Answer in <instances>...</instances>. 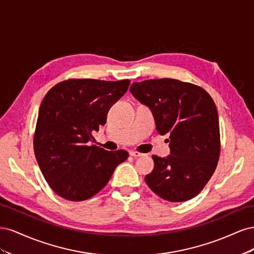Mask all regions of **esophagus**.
Masks as SVG:
<instances>
[{"label":"esophagus","mask_w":254,"mask_h":254,"mask_svg":"<svg viewBox=\"0 0 254 254\" xmlns=\"http://www.w3.org/2000/svg\"><path fill=\"white\" fill-rule=\"evenodd\" d=\"M129 155L130 156H132V157H141V156H143V153H141V152H139V151H134V150H130L129 151Z\"/></svg>","instance_id":"esophagus-1"}]
</instances>
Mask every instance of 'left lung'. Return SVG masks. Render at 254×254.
Returning a JSON list of instances; mask_svg holds the SVG:
<instances>
[{
	"mask_svg": "<svg viewBox=\"0 0 254 254\" xmlns=\"http://www.w3.org/2000/svg\"><path fill=\"white\" fill-rule=\"evenodd\" d=\"M131 94L150 109L157 131L168 134L171 155L152 156L145 176L150 190L171 202L197 196L217 166L220 152L216 106L202 88L172 78L133 82Z\"/></svg>",
	"mask_w": 254,
	"mask_h": 254,
	"instance_id": "8db88e82",
	"label": "left lung"
}]
</instances>
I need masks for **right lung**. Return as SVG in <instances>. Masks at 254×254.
<instances>
[{"label":"right lung","mask_w":254,"mask_h":254,"mask_svg":"<svg viewBox=\"0 0 254 254\" xmlns=\"http://www.w3.org/2000/svg\"><path fill=\"white\" fill-rule=\"evenodd\" d=\"M129 84V79H68L44 96L34 150L43 177L60 197L87 200L108 183L117 166L128 158L126 150L108 151L90 142Z\"/></svg>","instance_id":"add662e5"}]
</instances>
